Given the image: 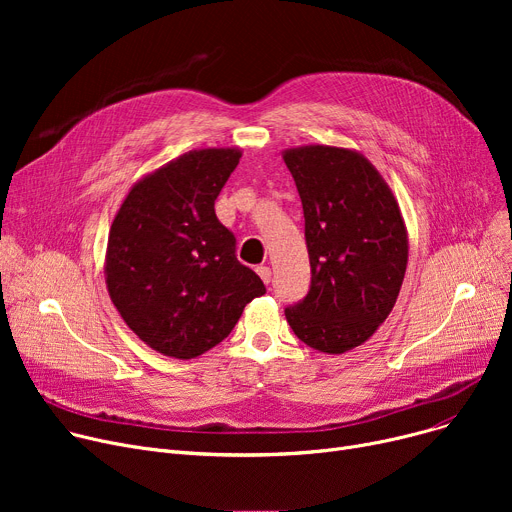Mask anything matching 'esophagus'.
I'll use <instances>...</instances> for the list:
<instances>
[{"instance_id": "obj_1", "label": "esophagus", "mask_w": 512, "mask_h": 512, "mask_svg": "<svg viewBox=\"0 0 512 512\" xmlns=\"http://www.w3.org/2000/svg\"><path fill=\"white\" fill-rule=\"evenodd\" d=\"M257 274H259V278L265 282V284H270V280H272V270L267 265H259L257 267Z\"/></svg>"}]
</instances>
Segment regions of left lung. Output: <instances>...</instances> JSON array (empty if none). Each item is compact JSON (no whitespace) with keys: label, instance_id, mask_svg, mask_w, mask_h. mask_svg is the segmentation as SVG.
Listing matches in <instances>:
<instances>
[{"label":"left lung","instance_id":"obj_1","mask_svg":"<svg viewBox=\"0 0 512 512\" xmlns=\"http://www.w3.org/2000/svg\"><path fill=\"white\" fill-rule=\"evenodd\" d=\"M282 157L301 195L311 261L309 294L284 313L307 346L342 355L390 315L407 272V226L392 188L363 153L303 145Z\"/></svg>","mask_w":512,"mask_h":512}]
</instances>
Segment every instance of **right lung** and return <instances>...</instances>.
I'll use <instances>...</instances> for the list:
<instances>
[{
    "label": "right lung",
    "mask_w": 512,
    "mask_h": 512,
    "mask_svg": "<svg viewBox=\"0 0 512 512\" xmlns=\"http://www.w3.org/2000/svg\"><path fill=\"white\" fill-rule=\"evenodd\" d=\"M240 157L238 147L182 153L134 182L112 222L107 292L126 326L166 357L207 353L265 294L213 207Z\"/></svg>",
    "instance_id": "obj_1"
}]
</instances>
